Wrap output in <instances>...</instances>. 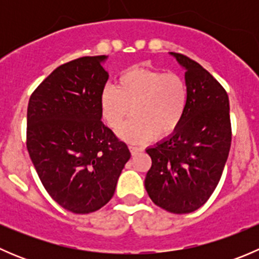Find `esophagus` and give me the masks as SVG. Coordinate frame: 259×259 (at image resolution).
<instances>
[{"instance_id":"esophagus-1","label":"esophagus","mask_w":259,"mask_h":259,"mask_svg":"<svg viewBox=\"0 0 259 259\" xmlns=\"http://www.w3.org/2000/svg\"><path fill=\"white\" fill-rule=\"evenodd\" d=\"M129 149H130V153H132L133 155H135V154H137L138 151H142L143 150V149L140 148V146H137V145H130Z\"/></svg>"}]
</instances>
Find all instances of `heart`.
I'll use <instances>...</instances> for the list:
<instances>
[{"label":"heart","mask_w":259,"mask_h":259,"mask_svg":"<svg viewBox=\"0 0 259 259\" xmlns=\"http://www.w3.org/2000/svg\"><path fill=\"white\" fill-rule=\"evenodd\" d=\"M187 105L188 86L179 74L148 67L125 71L115 86L104 89L100 98L101 116L111 129H119L132 111L133 117L119 134L135 143L146 142L153 134L159 139L173 134Z\"/></svg>","instance_id":"b5f03b06"}]
</instances>
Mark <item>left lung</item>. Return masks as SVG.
I'll list each match as a JSON object with an SVG mask.
<instances>
[{"label":"left lung","instance_id":"8db88e82","mask_svg":"<svg viewBox=\"0 0 259 259\" xmlns=\"http://www.w3.org/2000/svg\"><path fill=\"white\" fill-rule=\"evenodd\" d=\"M173 55L187 70V110L170 138L146 149L151 166L145 189L158 207L185 214L202 207L218 185L231 149L232 125L226 89L197 61Z\"/></svg>","mask_w":259,"mask_h":259}]
</instances>
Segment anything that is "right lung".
<instances>
[{"instance_id":"obj_1","label":"right lung","mask_w":259,"mask_h":259,"mask_svg":"<svg viewBox=\"0 0 259 259\" xmlns=\"http://www.w3.org/2000/svg\"><path fill=\"white\" fill-rule=\"evenodd\" d=\"M104 56L60 65L31 94L26 146L50 197L76 214L93 213L113 198L130 159L127 145L101 121L109 79Z\"/></svg>"}]
</instances>
